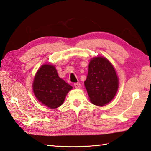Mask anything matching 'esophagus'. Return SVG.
I'll use <instances>...</instances> for the list:
<instances>
[{
	"label": "esophagus",
	"mask_w": 151,
	"mask_h": 151,
	"mask_svg": "<svg viewBox=\"0 0 151 151\" xmlns=\"http://www.w3.org/2000/svg\"><path fill=\"white\" fill-rule=\"evenodd\" d=\"M74 86H75L76 88H80V86H81V84L75 83V84H74Z\"/></svg>",
	"instance_id": "esophagus-1"
}]
</instances>
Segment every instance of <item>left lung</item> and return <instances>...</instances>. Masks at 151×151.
<instances>
[{
    "mask_svg": "<svg viewBox=\"0 0 151 151\" xmlns=\"http://www.w3.org/2000/svg\"><path fill=\"white\" fill-rule=\"evenodd\" d=\"M84 85L94 105L103 106L111 102L118 89V78L108 59L96 57L90 61Z\"/></svg>",
    "mask_w": 151,
    "mask_h": 151,
    "instance_id": "8db88e82",
    "label": "left lung"
}]
</instances>
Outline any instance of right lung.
<instances>
[{
    "mask_svg": "<svg viewBox=\"0 0 151 151\" xmlns=\"http://www.w3.org/2000/svg\"><path fill=\"white\" fill-rule=\"evenodd\" d=\"M73 87L58 76L55 67L43 65L36 73L33 83V90L40 102L48 108H58Z\"/></svg>",
    "mask_w": 151,
    "mask_h": 151,
    "instance_id": "1",
    "label": "right lung"
}]
</instances>
